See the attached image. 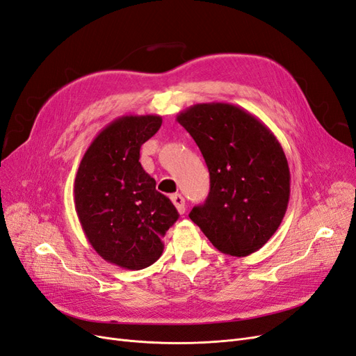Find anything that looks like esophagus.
I'll return each instance as SVG.
<instances>
[{
	"instance_id": "obj_1",
	"label": "esophagus",
	"mask_w": 356,
	"mask_h": 356,
	"mask_svg": "<svg viewBox=\"0 0 356 356\" xmlns=\"http://www.w3.org/2000/svg\"><path fill=\"white\" fill-rule=\"evenodd\" d=\"M170 200H172V203L175 204V208H177V211L179 213H184L186 212V200H184V197H182L181 195H172Z\"/></svg>"
}]
</instances>
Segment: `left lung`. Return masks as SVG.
<instances>
[{
	"label": "left lung",
	"mask_w": 356,
	"mask_h": 356,
	"mask_svg": "<svg viewBox=\"0 0 356 356\" xmlns=\"http://www.w3.org/2000/svg\"><path fill=\"white\" fill-rule=\"evenodd\" d=\"M209 170L211 188L188 217L218 251L246 257L281 225L289 168L276 136L255 115L224 102L196 104L177 115Z\"/></svg>",
	"instance_id": "8db88e82"
}]
</instances>
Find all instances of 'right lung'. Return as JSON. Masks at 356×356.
I'll return each instance as SVG.
<instances>
[{
  "label": "right lung",
  "instance_id": "add662e5",
  "mask_svg": "<svg viewBox=\"0 0 356 356\" xmlns=\"http://www.w3.org/2000/svg\"><path fill=\"white\" fill-rule=\"evenodd\" d=\"M161 126L160 115H123L98 134L80 161L74 202L83 232L105 261L141 270L163 252L178 211L156 190L139 149Z\"/></svg>",
  "mask_w": 356,
  "mask_h": 356
}]
</instances>
